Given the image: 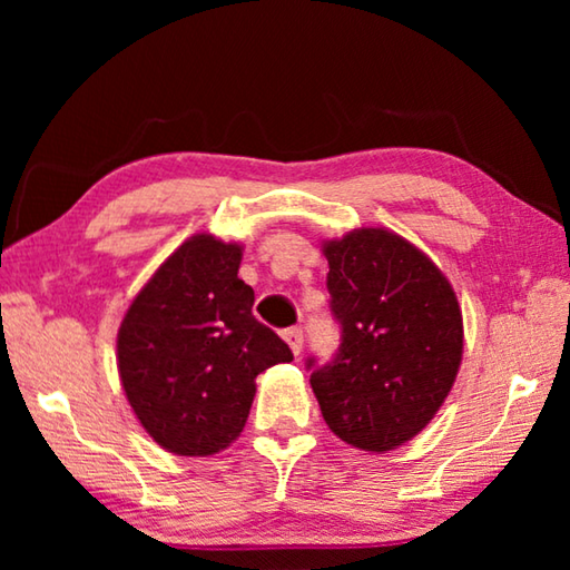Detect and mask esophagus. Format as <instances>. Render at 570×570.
Wrapping results in <instances>:
<instances>
[{
    "label": "esophagus",
    "instance_id": "obj_1",
    "mask_svg": "<svg viewBox=\"0 0 570 570\" xmlns=\"http://www.w3.org/2000/svg\"><path fill=\"white\" fill-rule=\"evenodd\" d=\"M284 340H286L288 346H292V352L296 356L302 354V350H304V330H302V326H292V330H286Z\"/></svg>",
    "mask_w": 570,
    "mask_h": 570
}]
</instances>
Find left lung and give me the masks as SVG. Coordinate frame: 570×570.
<instances>
[{"label": "left lung", "instance_id": "1", "mask_svg": "<svg viewBox=\"0 0 570 570\" xmlns=\"http://www.w3.org/2000/svg\"><path fill=\"white\" fill-rule=\"evenodd\" d=\"M340 350L308 356L336 438L366 452L412 440L445 402L462 360V314L440 268L410 240L360 228L324 246Z\"/></svg>", "mask_w": 570, "mask_h": 570}]
</instances>
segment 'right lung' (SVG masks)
<instances>
[{
	"mask_svg": "<svg viewBox=\"0 0 570 570\" xmlns=\"http://www.w3.org/2000/svg\"><path fill=\"white\" fill-rule=\"evenodd\" d=\"M240 246L188 238L132 298L118 332V370L132 412L160 448L206 458L248 420L256 374L294 354L250 312Z\"/></svg>",
	"mask_w": 570,
	"mask_h": 570,
	"instance_id": "right-lung-1",
	"label": "right lung"
}]
</instances>
